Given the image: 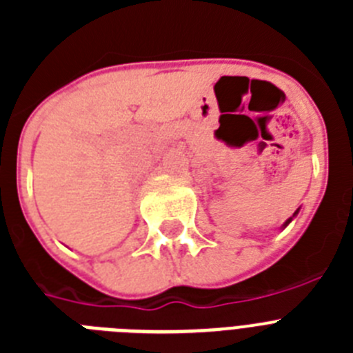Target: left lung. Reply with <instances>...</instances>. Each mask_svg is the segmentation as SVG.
I'll return each mask as SVG.
<instances>
[{
  "label": "left lung",
  "mask_w": 353,
  "mask_h": 353,
  "mask_svg": "<svg viewBox=\"0 0 353 353\" xmlns=\"http://www.w3.org/2000/svg\"><path fill=\"white\" fill-rule=\"evenodd\" d=\"M299 212V210H297ZM297 212H295V214H293V217H295V215H297ZM293 217H290V219L288 221H286V223L285 224H283V226H288V224L290 223H292V219H293Z\"/></svg>",
  "instance_id": "obj_1"
}]
</instances>
